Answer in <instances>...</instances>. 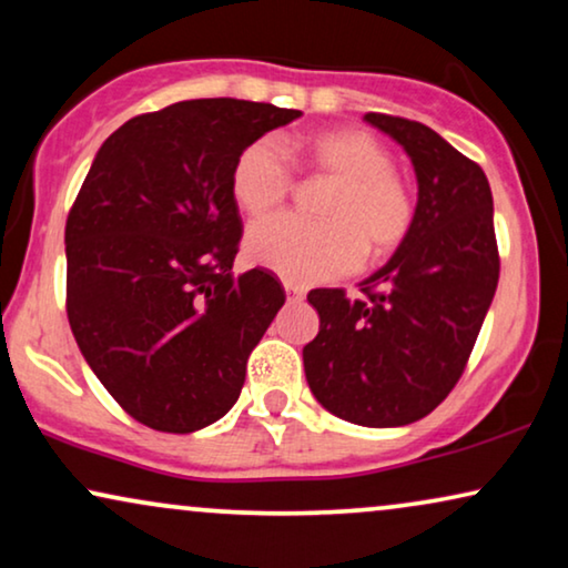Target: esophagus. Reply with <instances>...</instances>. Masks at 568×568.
Instances as JSON below:
<instances>
[{
    "label": "esophagus",
    "mask_w": 568,
    "mask_h": 568,
    "mask_svg": "<svg viewBox=\"0 0 568 568\" xmlns=\"http://www.w3.org/2000/svg\"><path fill=\"white\" fill-rule=\"evenodd\" d=\"M284 290H286V294H290L292 300H302V297H305V286H297V284L286 282Z\"/></svg>",
    "instance_id": "1"
}]
</instances>
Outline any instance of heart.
<instances>
[{"mask_svg": "<svg viewBox=\"0 0 568 568\" xmlns=\"http://www.w3.org/2000/svg\"><path fill=\"white\" fill-rule=\"evenodd\" d=\"M300 162L333 183L321 206L325 222L274 216L253 224L245 251L255 266L292 284H317L352 274L364 251L383 258L408 237L416 220L414 193L393 170V154L369 131H323L302 144ZM292 189L294 165L278 139H255L237 154L230 191L247 216L271 214Z\"/></svg>", "mask_w": 568, "mask_h": 568, "instance_id": "heart-1", "label": "heart"}]
</instances>
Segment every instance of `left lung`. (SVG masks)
<instances>
[{
    "mask_svg": "<svg viewBox=\"0 0 568 568\" xmlns=\"http://www.w3.org/2000/svg\"><path fill=\"white\" fill-rule=\"evenodd\" d=\"M414 162L416 220L393 258L359 284L313 290L321 331L302 348L323 408L359 426H406L432 414L463 377L499 284L488 178L418 121L367 113Z\"/></svg>",
    "mask_w": 568,
    "mask_h": 568,
    "instance_id": "1",
    "label": "left lung"
}]
</instances>
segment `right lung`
Listing matches in <instances>:
<instances>
[{
	"label": "right lung",
	"instance_id": "right-lung-1",
	"mask_svg": "<svg viewBox=\"0 0 568 568\" xmlns=\"http://www.w3.org/2000/svg\"><path fill=\"white\" fill-rule=\"evenodd\" d=\"M300 115L235 98L134 115L69 209V325L105 390L150 429H204L240 398L286 294L268 268L232 274L243 220L230 175L247 144Z\"/></svg>",
	"mask_w": 568,
	"mask_h": 568
}]
</instances>
